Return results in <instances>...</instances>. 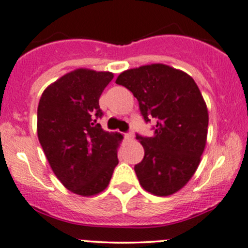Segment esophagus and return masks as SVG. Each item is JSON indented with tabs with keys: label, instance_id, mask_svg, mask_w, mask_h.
Returning a JSON list of instances; mask_svg holds the SVG:
<instances>
[{
	"label": "esophagus",
	"instance_id": "34e87169",
	"mask_svg": "<svg viewBox=\"0 0 248 248\" xmlns=\"http://www.w3.org/2000/svg\"><path fill=\"white\" fill-rule=\"evenodd\" d=\"M124 137L126 140H132V134H124Z\"/></svg>",
	"mask_w": 248,
	"mask_h": 248
}]
</instances>
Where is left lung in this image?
Masks as SVG:
<instances>
[{"mask_svg": "<svg viewBox=\"0 0 248 248\" xmlns=\"http://www.w3.org/2000/svg\"><path fill=\"white\" fill-rule=\"evenodd\" d=\"M116 84L134 93L146 123L156 122L153 137L136 136L144 148L135 166L140 186L157 196L175 194L195 174L207 142L208 110L198 85L163 63L122 72Z\"/></svg>", "mask_w": 248, "mask_h": 248, "instance_id": "1", "label": "left lung"}]
</instances>
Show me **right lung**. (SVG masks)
<instances>
[{
	"mask_svg": "<svg viewBox=\"0 0 248 248\" xmlns=\"http://www.w3.org/2000/svg\"><path fill=\"white\" fill-rule=\"evenodd\" d=\"M111 72L78 68L50 84L40 98L38 137L50 168L72 193L99 194L118 164L122 136L104 131L99 98Z\"/></svg>",
	"mask_w": 248,
	"mask_h": 248,
	"instance_id": "obj_1",
	"label": "right lung"
}]
</instances>
